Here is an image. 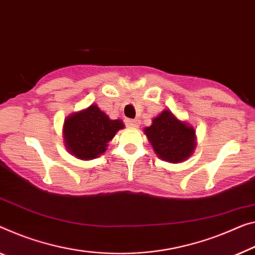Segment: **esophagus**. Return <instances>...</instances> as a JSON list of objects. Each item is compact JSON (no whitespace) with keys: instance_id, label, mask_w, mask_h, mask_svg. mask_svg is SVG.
I'll return each instance as SVG.
<instances>
[{"instance_id":"1","label":"esophagus","mask_w":255,"mask_h":255,"mask_svg":"<svg viewBox=\"0 0 255 255\" xmlns=\"http://www.w3.org/2000/svg\"><path fill=\"white\" fill-rule=\"evenodd\" d=\"M125 123L128 128H139L140 125V121L139 120H131V119H128L125 121Z\"/></svg>"}]
</instances>
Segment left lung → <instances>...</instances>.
<instances>
[{"mask_svg": "<svg viewBox=\"0 0 255 255\" xmlns=\"http://www.w3.org/2000/svg\"><path fill=\"white\" fill-rule=\"evenodd\" d=\"M144 134L156 155L170 163H180L189 158L196 147L194 128L181 122L167 109L152 120L150 127L144 128Z\"/></svg>", "mask_w": 255, "mask_h": 255, "instance_id": "left-lung-1", "label": "left lung"}]
</instances>
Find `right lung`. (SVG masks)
Masks as SVG:
<instances>
[{"label": "right lung", "mask_w": 255, "mask_h": 255, "mask_svg": "<svg viewBox=\"0 0 255 255\" xmlns=\"http://www.w3.org/2000/svg\"><path fill=\"white\" fill-rule=\"evenodd\" d=\"M124 128L121 120H111L97 105L74 113L64 123V140L67 150L75 157L97 158L107 149L116 132Z\"/></svg>", "instance_id": "1"}]
</instances>
